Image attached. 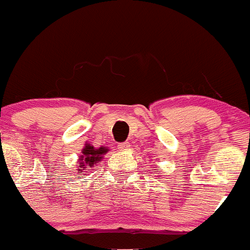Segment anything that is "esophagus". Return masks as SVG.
I'll return each instance as SVG.
<instances>
[{
  "label": "esophagus",
  "mask_w": 250,
  "mask_h": 250,
  "mask_svg": "<svg viewBox=\"0 0 250 250\" xmlns=\"http://www.w3.org/2000/svg\"><path fill=\"white\" fill-rule=\"evenodd\" d=\"M118 147H120V150H121V151L129 150V147H130V144L128 143V141H125V143H121L120 145H118Z\"/></svg>",
  "instance_id": "34e87169"
}]
</instances>
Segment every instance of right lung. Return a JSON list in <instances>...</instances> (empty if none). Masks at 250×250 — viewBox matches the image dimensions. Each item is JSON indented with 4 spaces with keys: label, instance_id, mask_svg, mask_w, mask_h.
Here are the masks:
<instances>
[{
    "label": "right lung",
    "instance_id": "obj_1",
    "mask_svg": "<svg viewBox=\"0 0 250 250\" xmlns=\"http://www.w3.org/2000/svg\"><path fill=\"white\" fill-rule=\"evenodd\" d=\"M107 151H109V148L104 147V146L95 148L90 144H85L84 148L81 151V156L78 157V174L83 175L85 170H88V168L94 167L95 163L103 160ZM78 178H82V176H78Z\"/></svg>",
    "mask_w": 250,
    "mask_h": 250
}]
</instances>
